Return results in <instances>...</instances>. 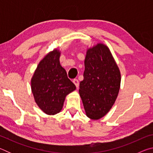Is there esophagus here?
Wrapping results in <instances>:
<instances>
[{"label": "esophagus", "instance_id": "esophagus-1", "mask_svg": "<svg viewBox=\"0 0 153 153\" xmlns=\"http://www.w3.org/2000/svg\"><path fill=\"white\" fill-rule=\"evenodd\" d=\"M73 82H74V84L76 85V86L77 88H78V86H79V81H78V80H77V79H74L73 80Z\"/></svg>", "mask_w": 153, "mask_h": 153}]
</instances>
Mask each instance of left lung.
<instances>
[{"label":"left lung","mask_w":153,"mask_h":153,"mask_svg":"<svg viewBox=\"0 0 153 153\" xmlns=\"http://www.w3.org/2000/svg\"><path fill=\"white\" fill-rule=\"evenodd\" d=\"M84 65L79 96L87 117L98 120L108 113L117 99L120 70L109 48L102 43L87 49Z\"/></svg>","instance_id":"obj_1"}]
</instances>
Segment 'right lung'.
Here are the masks:
<instances>
[{"label":"right lung","mask_w":153,"mask_h":153,"mask_svg":"<svg viewBox=\"0 0 153 153\" xmlns=\"http://www.w3.org/2000/svg\"><path fill=\"white\" fill-rule=\"evenodd\" d=\"M61 51L55 48L38 63L31 79L35 102L44 113L54 115L62 110L65 97L76 89L61 65Z\"/></svg>","instance_id":"obj_1"}]
</instances>
